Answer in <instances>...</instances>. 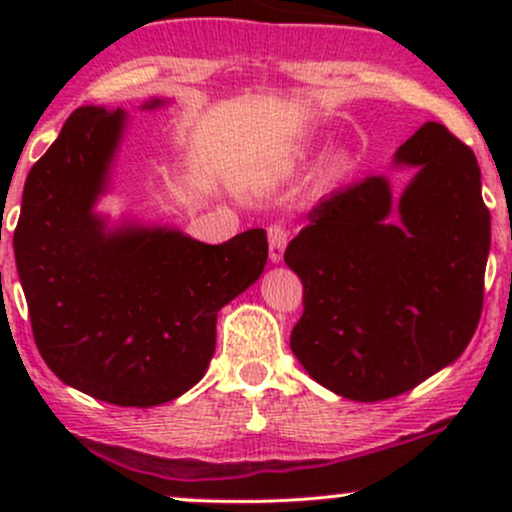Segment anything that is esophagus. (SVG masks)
Masks as SVG:
<instances>
[{
	"label": "esophagus",
	"mask_w": 512,
	"mask_h": 512,
	"mask_svg": "<svg viewBox=\"0 0 512 512\" xmlns=\"http://www.w3.org/2000/svg\"><path fill=\"white\" fill-rule=\"evenodd\" d=\"M267 238H269V260L274 264H279L284 260V250H286V240H289V233L281 223H272L267 228Z\"/></svg>",
	"instance_id": "esophagus-1"
}]
</instances>
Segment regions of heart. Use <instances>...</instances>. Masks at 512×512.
Wrapping results in <instances>:
<instances>
[{"label": "heart", "instance_id": "obj_1", "mask_svg": "<svg viewBox=\"0 0 512 512\" xmlns=\"http://www.w3.org/2000/svg\"><path fill=\"white\" fill-rule=\"evenodd\" d=\"M349 163L351 161H349V154H346V151H337V154H332L325 161V166H322V173H320L322 180L325 182L339 180L346 170H349Z\"/></svg>", "mask_w": 512, "mask_h": 512}]
</instances>
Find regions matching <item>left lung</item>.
Returning a JSON list of instances; mask_svg holds the SVG:
<instances>
[{
  "instance_id": "1",
  "label": "left lung",
  "mask_w": 512,
  "mask_h": 512,
  "mask_svg": "<svg viewBox=\"0 0 512 512\" xmlns=\"http://www.w3.org/2000/svg\"><path fill=\"white\" fill-rule=\"evenodd\" d=\"M387 175L315 204L284 262L303 281L291 351L310 378L354 402L409 392L467 349L484 303L491 216L472 149L426 122Z\"/></svg>"
}]
</instances>
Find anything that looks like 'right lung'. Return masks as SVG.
Masks as SVG:
<instances>
[{
  "label": "right lung",
  "mask_w": 512,
  "mask_h": 512,
  "mask_svg": "<svg viewBox=\"0 0 512 512\" xmlns=\"http://www.w3.org/2000/svg\"><path fill=\"white\" fill-rule=\"evenodd\" d=\"M168 101L151 98L142 110ZM129 115L84 105L31 168L14 255L40 356L62 383L117 407H158L207 373L216 315L267 264V233L207 245L180 228L110 223Z\"/></svg>",
  "instance_id": "1"
}]
</instances>
